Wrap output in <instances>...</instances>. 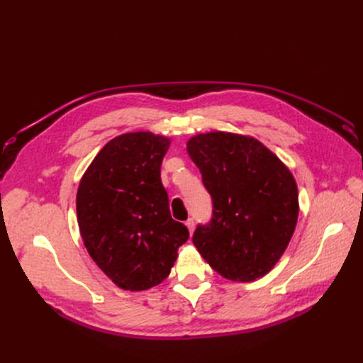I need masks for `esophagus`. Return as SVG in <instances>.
Segmentation results:
<instances>
[{
  "label": "esophagus",
  "mask_w": 363,
  "mask_h": 363,
  "mask_svg": "<svg viewBox=\"0 0 363 363\" xmlns=\"http://www.w3.org/2000/svg\"><path fill=\"white\" fill-rule=\"evenodd\" d=\"M186 227H188V230H189V233L192 235V232H194V228H195V223H194V219L192 218H189L188 221H186Z\"/></svg>",
  "instance_id": "34e87169"
}]
</instances>
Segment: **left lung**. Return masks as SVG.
<instances>
[{
	"mask_svg": "<svg viewBox=\"0 0 363 363\" xmlns=\"http://www.w3.org/2000/svg\"><path fill=\"white\" fill-rule=\"evenodd\" d=\"M188 152L212 196V216L192 242L218 274L252 281L272 269L298 218L291 171L259 140L223 131L199 135Z\"/></svg>",
	"mask_w": 363,
	"mask_h": 363,
	"instance_id": "left-lung-1",
	"label": "left lung"
}]
</instances>
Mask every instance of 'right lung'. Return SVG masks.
<instances>
[{
  "mask_svg": "<svg viewBox=\"0 0 363 363\" xmlns=\"http://www.w3.org/2000/svg\"><path fill=\"white\" fill-rule=\"evenodd\" d=\"M169 140L148 131L112 139L84 172L77 219L84 247L108 279L144 291L169 276L189 239L169 212L160 164Z\"/></svg>",
  "mask_w": 363,
  "mask_h": 363,
  "instance_id": "add662e5",
  "label": "right lung"
}]
</instances>
